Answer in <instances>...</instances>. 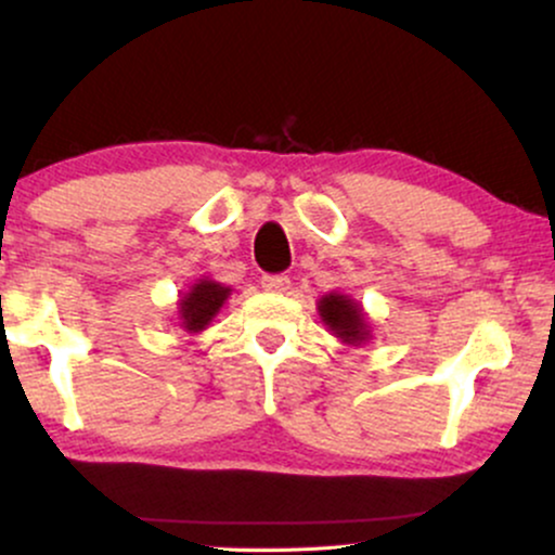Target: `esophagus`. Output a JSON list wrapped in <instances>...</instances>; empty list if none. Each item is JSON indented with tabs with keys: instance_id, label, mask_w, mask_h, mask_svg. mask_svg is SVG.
<instances>
[{
	"instance_id": "34e87169",
	"label": "esophagus",
	"mask_w": 555,
	"mask_h": 555,
	"mask_svg": "<svg viewBox=\"0 0 555 555\" xmlns=\"http://www.w3.org/2000/svg\"><path fill=\"white\" fill-rule=\"evenodd\" d=\"M260 286L269 292H286L289 289V279H286L284 273H266V276L260 279Z\"/></svg>"
}]
</instances>
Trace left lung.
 Returning <instances> with one entry per match:
<instances>
[{
  "label": "left lung",
  "instance_id": "8db88e82",
  "mask_svg": "<svg viewBox=\"0 0 555 555\" xmlns=\"http://www.w3.org/2000/svg\"><path fill=\"white\" fill-rule=\"evenodd\" d=\"M318 313H321V321L326 323L328 331H334L336 339H341L344 344H354L358 347V344L371 339V326H367L365 313L347 295L331 292V295L321 297Z\"/></svg>",
  "mask_w": 555,
  "mask_h": 555
}]
</instances>
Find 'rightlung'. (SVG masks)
<instances>
[{
	"label": "right lung",
	"mask_w": 555,
	"mask_h": 555,
	"mask_svg": "<svg viewBox=\"0 0 555 555\" xmlns=\"http://www.w3.org/2000/svg\"><path fill=\"white\" fill-rule=\"evenodd\" d=\"M232 295V289L224 284L214 282V279H197V282L190 286V292H184L180 305V326L188 331V334H197L214 321V315L219 313L221 305L227 302V297Z\"/></svg>",
	"instance_id": "obj_1"
}]
</instances>
